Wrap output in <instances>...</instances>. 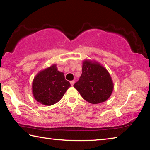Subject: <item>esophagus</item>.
<instances>
[{"mask_svg": "<svg viewBox=\"0 0 150 150\" xmlns=\"http://www.w3.org/2000/svg\"><path fill=\"white\" fill-rule=\"evenodd\" d=\"M70 83H71V86H73V85L75 84V81H70Z\"/></svg>", "mask_w": 150, "mask_h": 150, "instance_id": "1", "label": "esophagus"}]
</instances>
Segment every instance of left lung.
Segmentation results:
<instances>
[{"instance_id": "1", "label": "left lung", "mask_w": 150, "mask_h": 150, "mask_svg": "<svg viewBox=\"0 0 150 150\" xmlns=\"http://www.w3.org/2000/svg\"><path fill=\"white\" fill-rule=\"evenodd\" d=\"M73 87L87 102L98 104L110 97L114 84L106 68L96 62L85 60L82 74Z\"/></svg>"}]
</instances>
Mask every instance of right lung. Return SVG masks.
Instances as JSON below:
<instances>
[{
    "mask_svg": "<svg viewBox=\"0 0 150 150\" xmlns=\"http://www.w3.org/2000/svg\"><path fill=\"white\" fill-rule=\"evenodd\" d=\"M70 87V83L65 80L64 73L59 72L54 64L41 71L34 77L32 93L38 102L51 106L59 102Z\"/></svg>",
    "mask_w": 150,
    "mask_h": 150,
    "instance_id": "right-lung-1",
    "label": "right lung"
}]
</instances>
